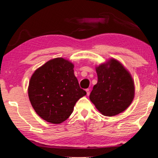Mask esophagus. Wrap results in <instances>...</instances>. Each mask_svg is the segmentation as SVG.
I'll list each match as a JSON object with an SVG mask.
<instances>
[{"instance_id": "esophagus-1", "label": "esophagus", "mask_w": 158, "mask_h": 158, "mask_svg": "<svg viewBox=\"0 0 158 158\" xmlns=\"http://www.w3.org/2000/svg\"><path fill=\"white\" fill-rule=\"evenodd\" d=\"M85 91H86V93H87V95H89L90 94V91H89V89H85Z\"/></svg>"}]
</instances>
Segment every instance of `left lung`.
Wrapping results in <instances>:
<instances>
[{
	"instance_id": "8db88e82",
	"label": "left lung",
	"mask_w": 158,
	"mask_h": 158,
	"mask_svg": "<svg viewBox=\"0 0 158 158\" xmlns=\"http://www.w3.org/2000/svg\"><path fill=\"white\" fill-rule=\"evenodd\" d=\"M97 83L89 98L100 113L116 116L129 107L133 100L135 88L130 74L115 59L96 68Z\"/></svg>"
}]
</instances>
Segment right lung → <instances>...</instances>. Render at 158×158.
<instances>
[{"label":"right lung","instance_id":"1","mask_svg":"<svg viewBox=\"0 0 158 158\" xmlns=\"http://www.w3.org/2000/svg\"><path fill=\"white\" fill-rule=\"evenodd\" d=\"M74 65L62 58L50 60L33 74L28 97L39 116L52 124L69 117L80 98L86 94L74 74Z\"/></svg>","mask_w":158,"mask_h":158}]
</instances>
